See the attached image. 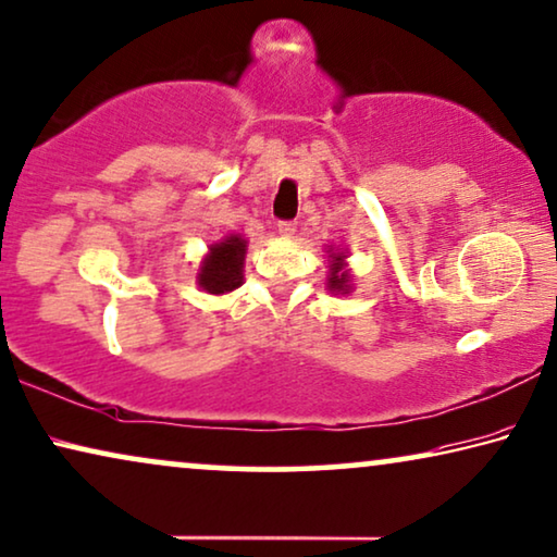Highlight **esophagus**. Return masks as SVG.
Returning <instances> with one entry per match:
<instances>
[{
    "label": "esophagus",
    "instance_id": "obj_1",
    "mask_svg": "<svg viewBox=\"0 0 557 557\" xmlns=\"http://www.w3.org/2000/svg\"><path fill=\"white\" fill-rule=\"evenodd\" d=\"M278 233H281V236H294L296 221H278Z\"/></svg>",
    "mask_w": 557,
    "mask_h": 557
}]
</instances>
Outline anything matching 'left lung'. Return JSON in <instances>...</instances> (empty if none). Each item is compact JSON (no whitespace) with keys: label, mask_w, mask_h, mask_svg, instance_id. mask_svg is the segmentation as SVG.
<instances>
[{"label":"left lung","mask_w":557,"mask_h":557,"mask_svg":"<svg viewBox=\"0 0 557 557\" xmlns=\"http://www.w3.org/2000/svg\"><path fill=\"white\" fill-rule=\"evenodd\" d=\"M336 263H332V278H329V286L338 288V292H349V276H346L342 269V256H334Z\"/></svg>","instance_id":"1"}]
</instances>
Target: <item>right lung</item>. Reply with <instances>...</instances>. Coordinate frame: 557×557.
I'll return each mask as SVG.
<instances>
[{
    "mask_svg": "<svg viewBox=\"0 0 557 557\" xmlns=\"http://www.w3.org/2000/svg\"><path fill=\"white\" fill-rule=\"evenodd\" d=\"M244 253L246 240L240 236H228L215 244L208 259L200 265L198 281L208 294H225L240 286L244 281Z\"/></svg>",
    "mask_w": 557,
    "mask_h": 557,
    "instance_id": "1",
    "label": "right lung"
}]
</instances>
